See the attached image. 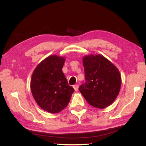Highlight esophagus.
I'll list each match as a JSON object with an SVG mask.
<instances>
[{
    "label": "esophagus",
    "mask_w": 146,
    "mask_h": 146,
    "mask_svg": "<svg viewBox=\"0 0 146 146\" xmlns=\"http://www.w3.org/2000/svg\"><path fill=\"white\" fill-rule=\"evenodd\" d=\"M73 88H74V90H75V92L78 91V87H79L78 85H74V86H73Z\"/></svg>",
    "instance_id": "esophagus-1"
}]
</instances>
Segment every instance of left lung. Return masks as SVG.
<instances>
[{"label": "left lung", "mask_w": 146, "mask_h": 146, "mask_svg": "<svg viewBox=\"0 0 146 146\" xmlns=\"http://www.w3.org/2000/svg\"><path fill=\"white\" fill-rule=\"evenodd\" d=\"M86 83L79 90L92 106L98 108L108 107L115 100L121 87L119 69L102 54L83 56Z\"/></svg>", "instance_id": "obj_1"}]
</instances>
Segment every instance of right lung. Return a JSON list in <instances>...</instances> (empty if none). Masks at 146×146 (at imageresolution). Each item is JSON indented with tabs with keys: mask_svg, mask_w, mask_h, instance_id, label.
Returning a JSON list of instances; mask_svg holds the SVG:
<instances>
[{
	"mask_svg": "<svg viewBox=\"0 0 146 146\" xmlns=\"http://www.w3.org/2000/svg\"><path fill=\"white\" fill-rule=\"evenodd\" d=\"M64 61L63 56H49L38 64L31 80V90L36 102L51 113H59L66 107L74 92L62 71Z\"/></svg>",
	"mask_w": 146,
	"mask_h": 146,
	"instance_id": "right-lung-1",
	"label": "right lung"
}]
</instances>
